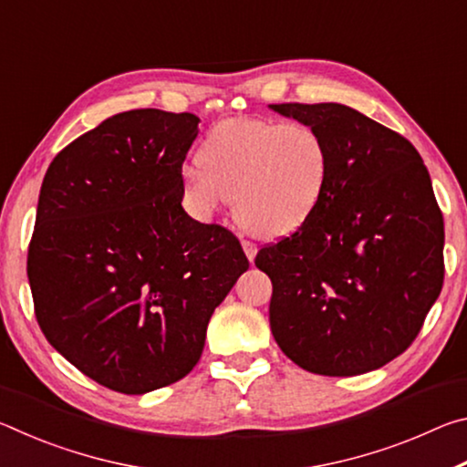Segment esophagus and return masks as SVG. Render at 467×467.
<instances>
[{
	"label": "esophagus",
	"instance_id": "obj_1",
	"mask_svg": "<svg viewBox=\"0 0 467 467\" xmlns=\"http://www.w3.org/2000/svg\"><path fill=\"white\" fill-rule=\"evenodd\" d=\"M243 251H244V255H247L249 262H253V259H255V255H257V247L249 241H243Z\"/></svg>",
	"mask_w": 467,
	"mask_h": 467
}]
</instances>
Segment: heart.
Masks as SVG:
<instances>
[{
	"mask_svg": "<svg viewBox=\"0 0 467 467\" xmlns=\"http://www.w3.org/2000/svg\"><path fill=\"white\" fill-rule=\"evenodd\" d=\"M197 162L179 171L189 214L208 223L233 197L234 223L265 241L296 233L319 208L331 175V150L317 128L257 117L216 123Z\"/></svg>",
	"mask_w": 467,
	"mask_h": 467,
	"instance_id": "heart-1",
	"label": "heart"
}]
</instances>
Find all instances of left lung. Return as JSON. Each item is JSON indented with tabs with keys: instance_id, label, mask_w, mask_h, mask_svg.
Wrapping results in <instances>:
<instances>
[{
	"instance_id": "left-lung-1",
	"label": "left lung",
	"mask_w": 467,
	"mask_h": 467,
	"mask_svg": "<svg viewBox=\"0 0 467 467\" xmlns=\"http://www.w3.org/2000/svg\"><path fill=\"white\" fill-rule=\"evenodd\" d=\"M317 128L331 150L326 195L306 223L257 253L270 326L309 373L381 368L414 342L442 288L445 228L410 141L337 102L270 105Z\"/></svg>"
}]
</instances>
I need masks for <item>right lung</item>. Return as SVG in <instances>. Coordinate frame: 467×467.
Wrapping results in <instances>:
<instances>
[{"label":"right lung","instance_id":"obj_1","mask_svg":"<svg viewBox=\"0 0 467 467\" xmlns=\"http://www.w3.org/2000/svg\"><path fill=\"white\" fill-rule=\"evenodd\" d=\"M197 123L125 110L63 148L43 179L26 264L36 321L63 358L113 391L183 379L249 267L233 233L181 205Z\"/></svg>","mask_w":467,"mask_h":467}]
</instances>
